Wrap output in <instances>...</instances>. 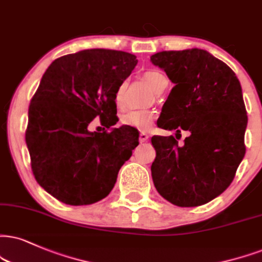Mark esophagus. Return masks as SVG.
Masks as SVG:
<instances>
[{
    "mask_svg": "<svg viewBox=\"0 0 262 262\" xmlns=\"http://www.w3.org/2000/svg\"><path fill=\"white\" fill-rule=\"evenodd\" d=\"M148 138H149V136L146 134V132H141L140 134V142L142 143V142H146Z\"/></svg>",
    "mask_w": 262,
    "mask_h": 262,
    "instance_id": "1",
    "label": "esophagus"
}]
</instances>
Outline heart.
Segmentation results:
<instances>
[{"mask_svg":"<svg viewBox=\"0 0 262 262\" xmlns=\"http://www.w3.org/2000/svg\"><path fill=\"white\" fill-rule=\"evenodd\" d=\"M143 77L148 82V85L156 92H159L161 86L167 81L165 75L161 74L160 72H157V70H148V72L143 74ZM125 90L126 82H121L115 91L114 102L118 108H121L124 105ZM154 119H156V114L151 111H142V109H138V111H130L122 114L120 118V124L122 126H130V127L138 128V130H147L153 124Z\"/></svg>","mask_w":262,"mask_h":262,"instance_id":"heart-1","label":"heart"}]
</instances>
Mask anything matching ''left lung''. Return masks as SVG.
Instances as JSON below:
<instances>
[{"label": "left lung", "mask_w": 262, "mask_h": 262, "mask_svg": "<svg viewBox=\"0 0 262 262\" xmlns=\"http://www.w3.org/2000/svg\"><path fill=\"white\" fill-rule=\"evenodd\" d=\"M150 62L175 83L158 126L189 131L185 143L153 136L151 177L159 194L177 206H199L231 185L245 154L247 111L239 80L227 64L199 48L163 51Z\"/></svg>", "instance_id": "1"}]
</instances>
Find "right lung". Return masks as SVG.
Wrapping results in <instances>:
<instances>
[{"label":"right lung","instance_id":"add662e5","mask_svg":"<svg viewBox=\"0 0 262 262\" xmlns=\"http://www.w3.org/2000/svg\"><path fill=\"white\" fill-rule=\"evenodd\" d=\"M137 62L135 54L92 48L58 58L45 72L29 105L25 142L37 183L59 202L105 198L138 146L134 127H112L119 120L115 91ZM97 116L111 133L88 131Z\"/></svg>","mask_w":262,"mask_h":262}]
</instances>
